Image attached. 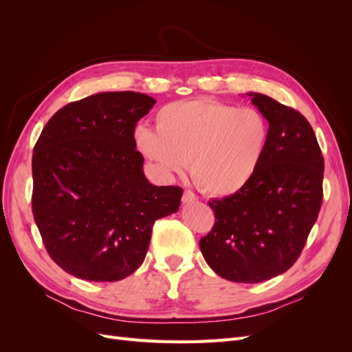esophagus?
<instances>
[{
	"mask_svg": "<svg viewBox=\"0 0 352 352\" xmlns=\"http://www.w3.org/2000/svg\"><path fill=\"white\" fill-rule=\"evenodd\" d=\"M195 201H198L197 195L194 192H190V190H185L184 197H182L184 204H192V202H195Z\"/></svg>",
	"mask_w": 352,
	"mask_h": 352,
	"instance_id": "obj_1",
	"label": "esophagus"
}]
</instances>
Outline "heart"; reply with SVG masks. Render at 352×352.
Wrapping results in <instances>:
<instances>
[{"mask_svg":"<svg viewBox=\"0 0 352 352\" xmlns=\"http://www.w3.org/2000/svg\"><path fill=\"white\" fill-rule=\"evenodd\" d=\"M155 131L136 126L133 144L160 175L190 176L207 195L242 192L258 173L269 146V124L254 109L212 100H182L154 116Z\"/></svg>","mask_w":352,"mask_h":352,"instance_id":"heart-1","label":"heart"}]
</instances>
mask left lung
Here are the masks:
<instances>
[{
	"label": "left lung",
	"instance_id": "obj_1",
	"mask_svg": "<svg viewBox=\"0 0 352 352\" xmlns=\"http://www.w3.org/2000/svg\"><path fill=\"white\" fill-rule=\"evenodd\" d=\"M251 102L269 122V146L242 192L208 202L216 223L199 248L223 279L260 283L300 257L323 199L324 162L311 124L258 92Z\"/></svg>",
	"mask_w": 352,
	"mask_h": 352
}]
</instances>
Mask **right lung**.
<instances>
[{
  "label": "right lung",
  "instance_id": "obj_1",
  "mask_svg": "<svg viewBox=\"0 0 352 352\" xmlns=\"http://www.w3.org/2000/svg\"><path fill=\"white\" fill-rule=\"evenodd\" d=\"M150 95L100 92L60 109L34 148L32 211L50 257L74 278L116 282L142 264L157 219L173 214L184 190L155 186L136 151Z\"/></svg>",
  "mask_w": 352,
  "mask_h": 352
}]
</instances>
